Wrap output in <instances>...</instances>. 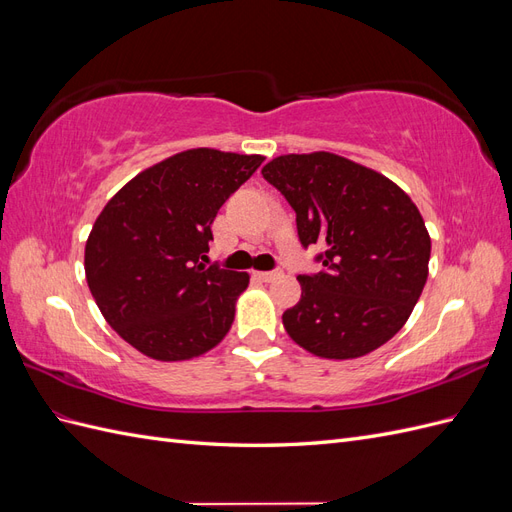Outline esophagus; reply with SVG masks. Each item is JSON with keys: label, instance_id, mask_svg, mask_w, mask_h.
Here are the masks:
<instances>
[{"label": "esophagus", "instance_id": "obj_1", "mask_svg": "<svg viewBox=\"0 0 512 512\" xmlns=\"http://www.w3.org/2000/svg\"><path fill=\"white\" fill-rule=\"evenodd\" d=\"M284 275L282 269H275V271H262V273H256L258 280L262 282H273V280H280V277Z\"/></svg>", "mask_w": 512, "mask_h": 512}]
</instances>
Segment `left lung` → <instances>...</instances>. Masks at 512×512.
<instances>
[{
	"label": "left lung",
	"mask_w": 512,
	"mask_h": 512,
	"mask_svg": "<svg viewBox=\"0 0 512 512\" xmlns=\"http://www.w3.org/2000/svg\"><path fill=\"white\" fill-rule=\"evenodd\" d=\"M297 213L301 245H320L303 273L286 333L322 359H356L404 327L427 282L431 239L410 196L335 153H290L262 168Z\"/></svg>",
	"instance_id": "left-lung-1"
}]
</instances>
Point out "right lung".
<instances>
[{"label": "right lung", "instance_id": "1", "mask_svg": "<svg viewBox=\"0 0 512 512\" xmlns=\"http://www.w3.org/2000/svg\"><path fill=\"white\" fill-rule=\"evenodd\" d=\"M262 156L190 149L143 170L108 200L85 245V273L106 322L158 361L218 346L250 275L203 260L211 224Z\"/></svg>", "mask_w": 512, "mask_h": 512}]
</instances>
